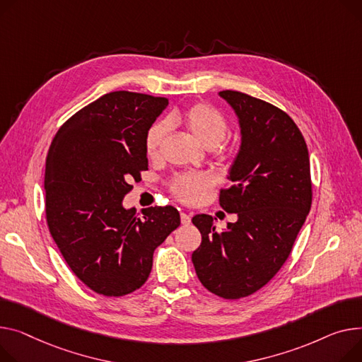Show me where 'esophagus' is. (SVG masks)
<instances>
[{
  "instance_id": "1",
  "label": "esophagus",
  "mask_w": 362,
  "mask_h": 362,
  "mask_svg": "<svg viewBox=\"0 0 362 362\" xmlns=\"http://www.w3.org/2000/svg\"><path fill=\"white\" fill-rule=\"evenodd\" d=\"M180 221H182V224H183V226L190 224V215H189V214L182 212V214H180Z\"/></svg>"
}]
</instances>
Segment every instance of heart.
<instances>
[{
  "label": "heart",
  "instance_id": "b5f03b06",
  "mask_svg": "<svg viewBox=\"0 0 362 362\" xmlns=\"http://www.w3.org/2000/svg\"><path fill=\"white\" fill-rule=\"evenodd\" d=\"M168 122H182L199 146L205 148H216L224 141L228 132V125L224 116L208 105H194L182 113L168 117ZM168 132L167 122L153 125L146 136V153L150 158H156L160 147ZM173 194L185 204L198 202L205 192L211 187V179L202 173L177 175L172 183Z\"/></svg>",
  "mask_w": 362,
  "mask_h": 362
}]
</instances>
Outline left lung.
<instances>
[{
	"mask_svg": "<svg viewBox=\"0 0 362 362\" xmlns=\"http://www.w3.org/2000/svg\"><path fill=\"white\" fill-rule=\"evenodd\" d=\"M240 128L238 153L230 167L233 183L220 205L237 221L216 230L214 218H192L202 234L192 262L212 294L237 300L267 285L290 256L311 206L310 158L294 120L249 94L220 91Z\"/></svg>",
	"mask_w": 362,
	"mask_h": 362,
	"instance_id": "1",
	"label": "left lung"
}]
</instances>
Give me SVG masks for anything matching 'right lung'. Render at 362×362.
I'll return each mask as SVG.
<instances>
[{
    "label": "right lung",
    "mask_w": 362,
    "mask_h": 362,
    "mask_svg": "<svg viewBox=\"0 0 362 362\" xmlns=\"http://www.w3.org/2000/svg\"><path fill=\"white\" fill-rule=\"evenodd\" d=\"M167 99L113 91L71 116L46 157V221L71 271L90 290L127 296L148 279L153 253L180 226L175 206L138 216L122 201L148 168L146 136Z\"/></svg>",
    "instance_id": "right-lung-1"
}]
</instances>
